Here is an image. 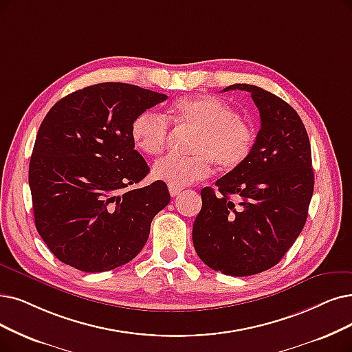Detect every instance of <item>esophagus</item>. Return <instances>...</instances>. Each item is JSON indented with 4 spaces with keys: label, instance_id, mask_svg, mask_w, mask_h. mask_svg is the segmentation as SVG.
<instances>
[{
    "label": "esophagus",
    "instance_id": "obj_1",
    "mask_svg": "<svg viewBox=\"0 0 352 352\" xmlns=\"http://www.w3.org/2000/svg\"><path fill=\"white\" fill-rule=\"evenodd\" d=\"M168 192H170V196H172V198H175V196L180 195L182 189H180V188H173V186H168Z\"/></svg>",
    "mask_w": 352,
    "mask_h": 352
}]
</instances>
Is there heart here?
<instances>
[{
  "mask_svg": "<svg viewBox=\"0 0 352 352\" xmlns=\"http://www.w3.org/2000/svg\"><path fill=\"white\" fill-rule=\"evenodd\" d=\"M176 127L193 131L188 151L190 156H166L153 164V177L168 186L184 188L205 179L212 164L219 172H232L250 157L256 133L240 120L236 111L217 96L177 100L170 112ZM168 120L153 111H143L131 124L135 147L147 156H157L167 144Z\"/></svg>",
  "mask_w": 352,
  "mask_h": 352,
  "instance_id": "heart-1",
  "label": "heart"
}]
</instances>
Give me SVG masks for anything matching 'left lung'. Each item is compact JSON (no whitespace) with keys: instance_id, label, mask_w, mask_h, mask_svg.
Returning <instances> with one entry per match:
<instances>
[{"instance_id":"obj_1","label":"left lung","mask_w":352,"mask_h":352,"mask_svg":"<svg viewBox=\"0 0 352 352\" xmlns=\"http://www.w3.org/2000/svg\"><path fill=\"white\" fill-rule=\"evenodd\" d=\"M261 127L250 157L201 190L202 209L193 222L196 254L212 270L251 276L272 269L296 241L314 193L311 143L305 125L282 98L248 83Z\"/></svg>"}]
</instances>
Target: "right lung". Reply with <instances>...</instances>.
Returning <instances> with one entry per match:
<instances>
[{
	"mask_svg": "<svg viewBox=\"0 0 352 352\" xmlns=\"http://www.w3.org/2000/svg\"><path fill=\"white\" fill-rule=\"evenodd\" d=\"M164 94L96 83L56 102L41 122L29 166L36 228L62 263L101 273L131 261L153 218L170 202L164 182L134 189L150 168L134 150V118Z\"/></svg>",
	"mask_w": 352,
	"mask_h": 352,
	"instance_id": "right-lung-1",
	"label": "right lung"
}]
</instances>
